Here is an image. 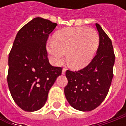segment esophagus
I'll list each match as a JSON object with an SVG mask.
<instances>
[{"label":"esophagus","instance_id":"34e87169","mask_svg":"<svg viewBox=\"0 0 126 126\" xmlns=\"http://www.w3.org/2000/svg\"><path fill=\"white\" fill-rule=\"evenodd\" d=\"M66 71V68H63V69H62V74H65Z\"/></svg>","mask_w":126,"mask_h":126}]
</instances>
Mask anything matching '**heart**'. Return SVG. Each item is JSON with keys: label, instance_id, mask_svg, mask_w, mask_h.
<instances>
[{"label": "heart", "instance_id": "heart-1", "mask_svg": "<svg viewBox=\"0 0 126 126\" xmlns=\"http://www.w3.org/2000/svg\"><path fill=\"white\" fill-rule=\"evenodd\" d=\"M99 44L98 32L86 27H69L57 32L53 41L47 45V50L55 65L61 64L66 52L70 66L80 69L88 65L93 59Z\"/></svg>", "mask_w": 126, "mask_h": 126}]
</instances>
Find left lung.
Segmentation results:
<instances>
[{"instance_id":"left-lung-1","label":"left lung","mask_w":126,"mask_h":126,"mask_svg":"<svg viewBox=\"0 0 126 126\" xmlns=\"http://www.w3.org/2000/svg\"><path fill=\"white\" fill-rule=\"evenodd\" d=\"M99 44L94 58L83 69L72 71L66 70L68 83L64 94L74 109L83 111H92L104 101L108 94L114 76L115 55L109 37L98 24Z\"/></svg>"}]
</instances>
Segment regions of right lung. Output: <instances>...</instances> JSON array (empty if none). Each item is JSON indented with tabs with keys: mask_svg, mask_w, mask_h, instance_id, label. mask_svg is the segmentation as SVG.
Wrapping results in <instances>:
<instances>
[{
	"mask_svg": "<svg viewBox=\"0 0 126 126\" xmlns=\"http://www.w3.org/2000/svg\"><path fill=\"white\" fill-rule=\"evenodd\" d=\"M57 24L41 17L28 22L17 33L8 57V87L15 103L26 111L46 104L48 92L62 68L50 64L46 43Z\"/></svg>",
	"mask_w": 126,
	"mask_h": 126,
	"instance_id": "right-lung-1",
	"label": "right lung"
}]
</instances>
